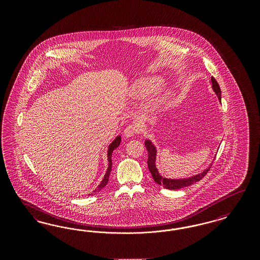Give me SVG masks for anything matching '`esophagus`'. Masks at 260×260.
<instances>
[{
	"label": "esophagus",
	"mask_w": 260,
	"mask_h": 260,
	"mask_svg": "<svg viewBox=\"0 0 260 260\" xmlns=\"http://www.w3.org/2000/svg\"><path fill=\"white\" fill-rule=\"evenodd\" d=\"M139 133V127L136 124H128L124 131V136L125 137H131V136H136Z\"/></svg>",
	"instance_id": "obj_1"
}]
</instances>
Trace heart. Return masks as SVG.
I'll list each match as a JSON object with an SVG mask.
<instances>
[{
	"mask_svg": "<svg viewBox=\"0 0 260 260\" xmlns=\"http://www.w3.org/2000/svg\"><path fill=\"white\" fill-rule=\"evenodd\" d=\"M161 86V81L158 78H148L139 82L135 87V94L139 99H144L156 92Z\"/></svg>",
	"mask_w": 260,
	"mask_h": 260,
	"instance_id": "heart-1",
	"label": "heart"
}]
</instances>
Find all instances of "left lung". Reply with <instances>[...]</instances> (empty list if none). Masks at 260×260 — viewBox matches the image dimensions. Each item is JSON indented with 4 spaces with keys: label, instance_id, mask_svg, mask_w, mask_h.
<instances>
[{
    "label": "left lung",
    "instance_id": "1",
    "mask_svg": "<svg viewBox=\"0 0 260 260\" xmlns=\"http://www.w3.org/2000/svg\"><path fill=\"white\" fill-rule=\"evenodd\" d=\"M211 84H212V89L214 90V92L216 93V95L218 96V99L221 100V90L218 83L216 82V80L211 77ZM145 147L148 151V165L149 171L152 174V177L154 179V181L156 183H158L159 185L162 186L166 189H170V190H177V189H181L184 187L192 185L195 182H198L199 180H201L207 173L209 172L210 168L208 170H206L205 172H203L200 174H197L195 176H192L190 178H185V179H168L162 177L161 175L159 174L156 166H155V160H156V148L154 147V145L151 143V141L146 140L145 141Z\"/></svg>",
    "mask_w": 260,
    "mask_h": 260
}]
</instances>
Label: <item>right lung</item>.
Returning <instances> with one entry per match:
<instances>
[{
  "label": "right lung",
  "instance_id": "right-lung-1",
  "mask_svg": "<svg viewBox=\"0 0 260 260\" xmlns=\"http://www.w3.org/2000/svg\"><path fill=\"white\" fill-rule=\"evenodd\" d=\"M120 143H121V136H118V137H117V138L112 142L111 145L109 146V150H108V161H109V166H108L107 172H106L105 175H104L103 180H102V181H101V183L99 184V187H98V189L93 191V193L99 192V191H100L102 188H104L105 186L107 185V183H108V179H109V176H110V173H111L112 170V153H113L114 149L117 148V147L120 145ZM93 193H92V194H90V195H93Z\"/></svg>",
  "mask_w": 260,
  "mask_h": 260
}]
</instances>
